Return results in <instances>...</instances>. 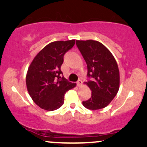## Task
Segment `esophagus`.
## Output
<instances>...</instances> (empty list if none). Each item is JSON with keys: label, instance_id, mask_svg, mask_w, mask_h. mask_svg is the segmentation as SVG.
Returning <instances> with one entry per match:
<instances>
[{"label": "esophagus", "instance_id": "esophagus-1", "mask_svg": "<svg viewBox=\"0 0 147 147\" xmlns=\"http://www.w3.org/2000/svg\"><path fill=\"white\" fill-rule=\"evenodd\" d=\"M82 84V81L81 80H79L77 82V86H80Z\"/></svg>", "mask_w": 147, "mask_h": 147}]
</instances>
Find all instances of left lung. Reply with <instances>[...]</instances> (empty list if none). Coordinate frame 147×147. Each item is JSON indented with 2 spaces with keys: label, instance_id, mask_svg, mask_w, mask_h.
<instances>
[{
  "label": "left lung",
  "instance_id": "obj_1",
  "mask_svg": "<svg viewBox=\"0 0 147 147\" xmlns=\"http://www.w3.org/2000/svg\"><path fill=\"white\" fill-rule=\"evenodd\" d=\"M76 45L87 64L88 80L86 83L92 91L91 98L82 104L90 110L105 108L119 90L117 63L109 50L97 41H76Z\"/></svg>",
  "mask_w": 147,
  "mask_h": 147
}]
</instances>
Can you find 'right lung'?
I'll use <instances>...</instances> for the list:
<instances>
[{
	"label": "right lung",
	"instance_id": "obj_1",
	"mask_svg": "<svg viewBox=\"0 0 147 147\" xmlns=\"http://www.w3.org/2000/svg\"><path fill=\"white\" fill-rule=\"evenodd\" d=\"M74 44L75 40L48 44L35 56L28 69L27 90L32 100L42 109H58L63 104L66 92L76 86L63 77L61 70L64 55Z\"/></svg>",
	"mask_w": 147,
	"mask_h": 147
}]
</instances>
